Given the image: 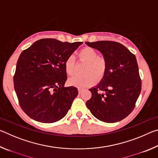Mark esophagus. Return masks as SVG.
Segmentation results:
<instances>
[{"instance_id":"esophagus-1","label":"esophagus","mask_w":158,"mask_h":158,"mask_svg":"<svg viewBox=\"0 0 158 158\" xmlns=\"http://www.w3.org/2000/svg\"><path fill=\"white\" fill-rule=\"evenodd\" d=\"M82 89H79H79H78V92H79V94H81V92H82Z\"/></svg>"}]
</instances>
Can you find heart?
Segmentation results:
<instances>
[{"label":"heart","instance_id":"heart-1","mask_svg":"<svg viewBox=\"0 0 158 158\" xmlns=\"http://www.w3.org/2000/svg\"><path fill=\"white\" fill-rule=\"evenodd\" d=\"M80 60L86 63L83 77H73L68 79L69 85L79 88H85L93 85L96 79H100L105 75L107 63L104 57L98 56L97 51L90 47H85L78 53ZM75 60L73 56H69L65 62V69L68 75L74 73Z\"/></svg>","mask_w":158,"mask_h":158}]
</instances>
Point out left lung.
Instances as JSON below:
<instances>
[{
  "label": "left lung",
  "instance_id": "left-lung-1",
  "mask_svg": "<svg viewBox=\"0 0 158 158\" xmlns=\"http://www.w3.org/2000/svg\"><path fill=\"white\" fill-rule=\"evenodd\" d=\"M102 53L107 63L100 82L89 90L86 106L96 118L105 123L124 119L135 108L141 90L135 56L124 45L112 41L85 42Z\"/></svg>",
  "mask_w": 158,
  "mask_h": 158
}]
</instances>
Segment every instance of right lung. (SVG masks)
<instances>
[{"mask_svg": "<svg viewBox=\"0 0 158 158\" xmlns=\"http://www.w3.org/2000/svg\"><path fill=\"white\" fill-rule=\"evenodd\" d=\"M82 44L41 39L21 52L14 76L15 90L21 109L32 119L51 123L68 113L78 90L64 87L65 62Z\"/></svg>", "mask_w": 158, "mask_h": 158, "instance_id": "right-lung-1", "label": "right lung"}]
</instances>
